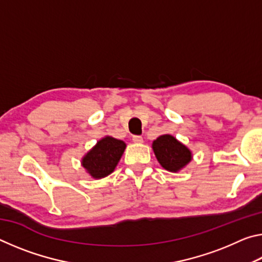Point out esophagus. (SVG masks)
Returning a JSON list of instances; mask_svg holds the SVG:
<instances>
[{
  "label": "esophagus",
  "mask_w": 262,
  "mask_h": 262,
  "mask_svg": "<svg viewBox=\"0 0 262 262\" xmlns=\"http://www.w3.org/2000/svg\"><path fill=\"white\" fill-rule=\"evenodd\" d=\"M133 142H134V143H142V142H143V137L140 135H134L133 136Z\"/></svg>",
  "instance_id": "34e87169"
}]
</instances>
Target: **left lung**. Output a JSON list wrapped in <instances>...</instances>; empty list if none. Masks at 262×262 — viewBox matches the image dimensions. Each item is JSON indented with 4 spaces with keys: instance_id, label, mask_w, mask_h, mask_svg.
Segmentation results:
<instances>
[{
    "instance_id": "1",
    "label": "left lung",
    "mask_w": 262,
    "mask_h": 262,
    "mask_svg": "<svg viewBox=\"0 0 262 262\" xmlns=\"http://www.w3.org/2000/svg\"><path fill=\"white\" fill-rule=\"evenodd\" d=\"M152 149L159 164L171 172L179 171L192 159L189 149L171 135L159 136L154 141Z\"/></svg>"
}]
</instances>
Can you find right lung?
Segmentation results:
<instances>
[{
    "mask_svg": "<svg viewBox=\"0 0 262 262\" xmlns=\"http://www.w3.org/2000/svg\"><path fill=\"white\" fill-rule=\"evenodd\" d=\"M125 148L123 141L106 136L84 156L82 165L94 178H104L114 171Z\"/></svg>",
    "mask_w": 262,
    "mask_h": 262,
    "instance_id": "obj_1",
    "label": "right lung"
}]
</instances>
